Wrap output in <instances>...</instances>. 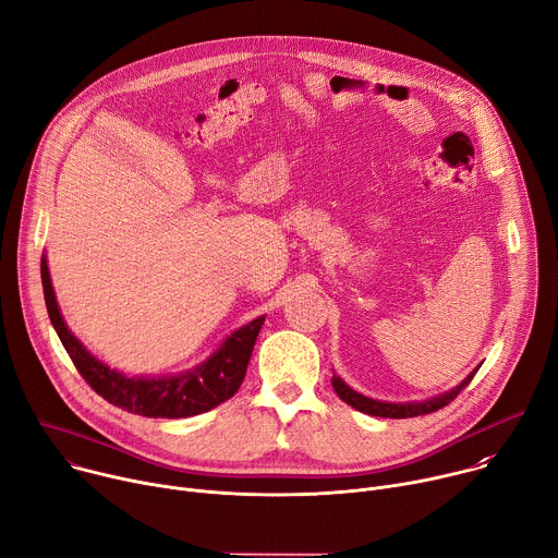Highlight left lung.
<instances>
[{
	"instance_id": "obj_1",
	"label": "left lung",
	"mask_w": 558,
	"mask_h": 558,
	"mask_svg": "<svg viewBox=\"0 0 558 558\" xmlns=\"http://www.w3.org/2000/svg\"><path fill=\"white\" fill-rule=\"evenodd\" d=\"M480 371V366H476L472 373H468L454 388L441 392V395H435V397H428V400H422V402H381V400H373V397H366L357 390H353L340 375L333 373V388L338 392L340 400L349 407H353L355 411L360 413H366V415H375V417H390V420H407V417H417V415H426V413H433V411H439L444 409L446 404H450L454 397L461 392V388H465L470 384V379L474 377V373Z\"/></svg>"
}]
</instances>
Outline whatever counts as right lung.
<instances>
[{
	"label": "right lung",
	"instance_id": "1",
	"mask_svg": "<svg viewBox=\"0 0 558 558\" xmlns=\"http://www.w3.org/2000/svg\"><path fill=\"white\" fill-rule=\"evenodd\" d=\"M41 284L50 323L74 362L76 371L106 402L143 417H192L227 402L241 388L265 315L231 331L220 347L194 368L172 375H128L95 357L65 325L46 256L41 258Z\"/></svg>",
	"mask_w": 558,
	"mask_h": 558
}]
</instances>
